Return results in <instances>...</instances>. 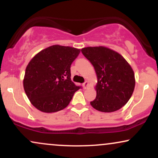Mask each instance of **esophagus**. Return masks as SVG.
Returning <instances> with one entry per match:
<instances>
[{
    "label": "esophagus",
    "instance_id": "34e87169",
    "mask_svg": "<svg viewBox=\"0 0 158 158\" xmlns=\"http://www.w3.org/2000/svg\"><path fill=\"white\" fill-rule=\"evenodd\" d=\"M88 85H89V82H88V81H85V83H83V85H82L83 88H84L85 89H86V88H88Z\"/></svg>",
    "mask_w": 158,
    "mask_h": 158
}]
</instances>
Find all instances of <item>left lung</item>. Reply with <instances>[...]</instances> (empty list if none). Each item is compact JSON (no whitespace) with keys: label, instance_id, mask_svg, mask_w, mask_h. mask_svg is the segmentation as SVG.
<instances>
[{"label":"left lung","instance_id":"left-lung-1","mask_svg":"<svg viewBox=\"0 0 158 158\" xmlns=\"http://www.w3.org/2000/svg\"><path fill=\"white\" fill-rule=\"evenodd\" d=\"M81 52L93 64L97 77V97L90 105L101 112L120 109L131 98L135 86V73L123 56L106 47H88Z\"/></svg>","mask_w":158,"mask_h":158}]
</instances>
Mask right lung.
Masks as SVG:
<instances>
[{
    "label": "right lung",
    "instance_id": "add662e5",
    "mask_svg": "<svg viewBox=\"0 0 158 158\" xmlns=\"http://www.w3.org/2000/svg\"><path fill=\"white\" fill-rule=\"evenodd\" d=\"M79 52L80 49L55 44L41 50L30 61L23 89L38 110L53 113L68 106L80 88L70 79V65Z\"/></svg>",
    "mask_w": 158,
    "mask_h": 158
}]
</instances>
